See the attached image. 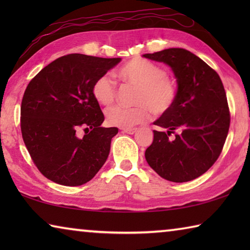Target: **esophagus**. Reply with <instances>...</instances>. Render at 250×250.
<instances>
[{
  "mask_svg": "<svg viewBox=\"0 0 250 250\" xmlns=\"http://www.w3.org/2000/svg\"><path fill=\"white\" fill-rule=\"evenodd\" d=\"M125 133H129V134H133L135 131H137V128H122L121 129Z\"/></svg>",
  "mask_w": 250,
  "mask_h": 250,
  "instance_id": "1",
  "label": "esophagus"
}]
</instances>
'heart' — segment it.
<instances>
[{
    "label": "heart",
    "instance_id": "obj_1",
    "mask_svg": "<svg viewBox=\"0 0 250 250\" xmlns=\"http://www.w3.org/2000/svg\"><path fill=\"white\" fill-rule=\"evenodd\" d=\"M115 76L121 82L137 86L133 99L137 105H115L108 109L105 118L109 125L131 128L149 119L150 110L154 116H162L174 107L179 96L177 84L166 69L154 62L133 58L119 67ZM91 92L97 103L112 104L117 96L116 82L109 75L100 76L92 84Z\"/></svg>",
    "mask_w": 250,
    "mask_h": 250
}]
</instances>
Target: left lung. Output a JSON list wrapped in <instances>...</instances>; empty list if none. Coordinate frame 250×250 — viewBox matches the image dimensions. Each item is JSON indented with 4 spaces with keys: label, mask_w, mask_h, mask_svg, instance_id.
<instances>
[{
    "label": "left lung",
    "mask_w": 250,
    "mask_h": 250,
    "mask_svg": "<svg viewBox=\"0 0 250 250\" xmlns=\"http://www.w3.org/2000/svg\"><path fill=\"white\" fill-rule=\"evenodd\" d=\"M167 64L177 79L179 96L153 130L146 160L158 174L171 182L192 181L216 162L230 125L226 92L218 74L196 55L183 48L145 54Z\"/></svg>",
    "instance_id": "obj_1"
}]
</instances>
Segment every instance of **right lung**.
<instances>
[{"label": "right lung", "instance_id": "right-lung-1", "mask_svg": "<svg viewBox=\"0 0 250 250\" xmlns=\"http://www.w3.org/2000/svg\"><path fill=\"white\" fill-rule=\"evenodd\" d=\"M120 61L69 54L44 67L27 84L21 131L34 164L48 180L79 186L104 164L118 128L101 126L104 116L91 88Z\"/></svg>", "mask_w": 250, "mask_h": 250}]
</instances>
